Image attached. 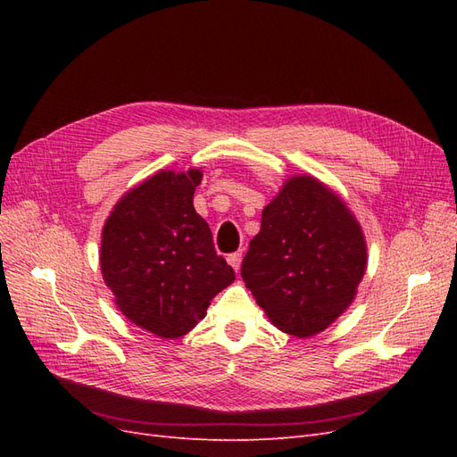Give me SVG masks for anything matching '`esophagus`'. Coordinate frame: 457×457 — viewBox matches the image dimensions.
Returning <instances> with one entry per match:
<instances>
[{
    "mask_svg": "<svg viewBox=\"0 0 457 457\" xmlns=\"http://www.w3.org/2000/svg\"><path fill=\"white\" fill-rule=\"evenodd\" d=\"M242 252H237V253H230L228 257H227V261H228V265L234 269V270H240V265H242Z\"/></svg>",
    "mask_w": 457,
    "mask_h": 457,
    "instance_id": "esophagus-1",
    "label": "esophagus"
}]
</instances>
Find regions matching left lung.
Here are the masks:
<instances>
[{"instance_id":"8db88e82","label":"left lung","mask_w":457,"mask_h":457,"mask_svg":"<svg viewBox=\"0 0 457 457\" xmlns=\"http://www.w3.org/2000/svg\"><path fill=\"white\" fill-rule=\"evenodd\" d=\"M366 262L364 234L349 207L318 179L295 175L262 210L242 278L276 328L311 337L347 311Z\"/></svg>"}]
</instances>
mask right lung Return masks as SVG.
I'll list each match as a JSON object with an SVG mask.
<instances>
[{
  "instance_id": "obj_1",
  "label": "right lung",
  "mask_w": 457,
  "mask_h": 457,
  "mask_svg": "<svg viewBox=\"0 0 457 457\" xmlns=\"http://www.w3.org/2000/svg\"><path fill=\"white\" fill-rule=\"evenodd\" d=\"M200 170L160 171L114 205L103 228L101 270L121 314L165 339L185 336L234 282L195 210Z\"/></svg>"
}]
</instances>
